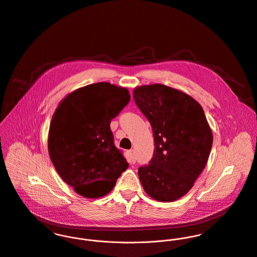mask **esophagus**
<instances>
[{"instance_id":"1","label":"esophagus","mask_w":257,"mask_h":257,"mask_svg":"<svg viewBox=\"0 0 257 257\" xmlns=\"http://www.w3.org/2000/svg\"><path fill=\"white\" fill-rule=\"evenodd\" d=\"M129 156H130V163L135 164L136 163V158H135V152L134 150L129 151Z\"/></svg>"}]
</instances>
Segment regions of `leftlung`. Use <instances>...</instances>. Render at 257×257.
<instances>
[{
    "mask_svg": "<svg viewBox=\"0 0 257 257\" xmlns=\"http://www.w3.org/2000/svg\"><path fill=\"white\" fill-rule=\"evenodd\" d=\"M134 100L151 123L155 147L138 174L153 199L172 202L184 196L206 167L213 144L204 110L189 94L171 86H137Z\"/></svg>",
    "mask_w": 257,
    "mask_h": 257,
    "instance_id": "left-lung-1",
    "label": "left lung"
}]
</instances>
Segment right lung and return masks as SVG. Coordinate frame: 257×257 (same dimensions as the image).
Returning a JSON list of instances; mask_svg holds the SVG:
<instances>
[{
  "mask_svg": "<svg viewBox=\"0 0 257 257\" xmlns=\"http://www.w3.org/2000/svg\"><path fill=\"white\" fill-rule=\"evenodd\" d=\"M129 101L127 88L96 83L66 95L52 116L50 160L60 177L86 198L109 193L129 167L110 130L111 119Z\"/></svg>",
  "mask_w": 257,
  "mask_h": 257,
  "instance_id": "add662e5",
  "label": "right lung"
}]
</instances>
